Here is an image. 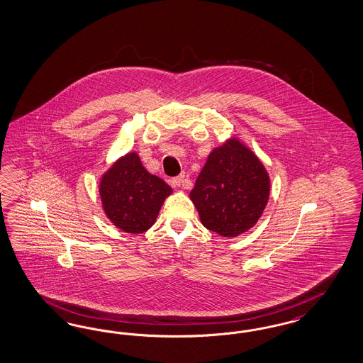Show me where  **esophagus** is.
I'll return each instance as SVG.
<instances>
[{
  "mask_svg": "<svg viewBox=\"0 0 363 363\" xmlns=\"http://www.w3.org/2000/svg\"><path fill=\"white\" fill-rule=\"evenodd\" d=\"M173 185L177 186V188L182 186V188L188 189V181L185 179V177H184V175H179V177H175V178H173Z\"/></svg>",
  "mask_w": 363,
  "mask_h": 363,
  "instance_id": "esophagus-1",
  "label": "esophagus"
}]
</instances>
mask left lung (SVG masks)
<instances>
[{
    "label": "left lung",
    "mask_w": 363,
    "mask_h": 363,
    "mask_svg": "<svg viewBox=\"0 0 363 363\" xmlns=\"http://www.w3.org/2000/svg\"><path fill=\"white\" fill-rule=\"evenodd\" d=\"M270 196V178L259 158L231 138L209 154L190 200L203 227L224 238L252 228Z\"/></svg>",
    "instance_id": "8db88e82"
}]
</instances>
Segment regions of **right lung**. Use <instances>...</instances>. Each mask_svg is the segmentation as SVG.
Wrapping results in <instances>:
<instances>
[{
	"label": "right lung",
	"mask_w": 363,
	"mask_h": 363,
	"mask_svg": "<svg viewBox=\"0 0 363 363\" xmlns=\"http://www.w3.org/2000/svg\"><path fill=\"white\" fill-rule=\"evenodd\" d=\"M99 190L106 218L128 233L151 228L162 203L173 193L163 179L145 170L136 152L117 160L102 175Z\"/></svg>",
	"instance_id": "add662e5"
}]
</instances>
